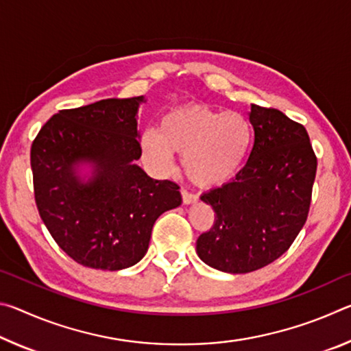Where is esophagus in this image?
<instances>
[{"label": "esophagus", "instance_id": "34e87169", "mask_svg": "<svg viewBox=\"0 0 351 351\" xmlns=\"http://www.w3.org/2000/svg\"><path fill=\"white\" fill-rule=\"evenodd\" d=\"M181 197H182V203L186 206L193 204V203H197V201H198L197 195L190 193V192H187V190H181Z\"/></svg>", "mask_w": 351, "mask_h": 351}]
</instances>
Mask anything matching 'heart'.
<instances>
[{
  "label": "heart",
  "mask_w": 351,
  "mask_h": 351,
  "mask_svg": "<svg viewBox=\"0 0 351 351\" xmlns=\"http://www.w3.org/2000/svg\"><path fill=\"white\" fill-rule=\"evenodd\" d=\"M254 145V127L239 111L184 105L169 111L159 130L141 136L144 162L156 173L173 169L175 153L182 156L189 180L210 187L228 182L245 167Z\"/></svg>",
  "instance_id": "obj_1"
}]
</instances>
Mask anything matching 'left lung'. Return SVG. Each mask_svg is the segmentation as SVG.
Returning <instances> with one entry per match:
<instances>
[{"mask_svg": "<svg viewBox=\"0 0 351 351\" xmlns=\"http://www.w3.org/2000/svg\"><path fill=\"white\" fill-rule=\"evenodd\" d=\"M254 147L239 175L201 195L215 223L197 240L198 257L228 274H246L288 251L304 228L317 159L304 125L251 105Z\"/></svg>", "mask_w": 351, "mask_h": 351, "instance_id": "8db88e82", "label": "left lung"}]
</instances>
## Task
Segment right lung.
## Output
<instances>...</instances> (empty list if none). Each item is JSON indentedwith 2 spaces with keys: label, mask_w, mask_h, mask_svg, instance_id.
I'll list each match as a JSON object with an SVG mask.
<instances>
[{
  "label": "right lung",
  "mask_w": 351,
  "mask_h": 351,
  "mask_svg": "<svg viewBox=\"0 0 351 351\" xmlns=\"http://www.w3.org/2000/svg\"><path fill=\"white\" fill-rule=\"evenodd\" d=\"M147 99H105L62 110L31 148L34 193L52 239L77 263L119 271L144 258L153 224L181 206L180 187L148 176L138 111Z\"/></svg>",
  "instance_id": "right-lung-1"
}]
</instances>
